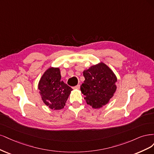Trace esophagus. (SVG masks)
<instances>
[{"label": "esophagus", "mask_w": 154, "mask_h": 154, "mask_svg": "<svg viewBox=\"0 0 154 154\" xmlns=\"http://www.w3.org/2000/svg\"><path fill=\"white\" fill-rule=\"evenodd\" d=\"M73 89H75V90H79V89H80V85H79V84H78V85L73 87Z\"/></svg>", "instance_id": "34e87169"}]
</instances>
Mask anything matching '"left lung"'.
I'll use <instances>...</instances> for the list:
<instances>
[{
  "mask_svg": "<svg viewBox=\"0 0 154 154\" xmlns=\"http://www.w3.org/2000/svg\"><path fill=\"white\" fill-rule=\"evenodd\" d=\"M85 81L81 86L86 103L98 109L107 104L116 91L117 78L115 73L103 63L93 65L83 72Z\"/></svg>",
  "mask_w": 154,
  "mask_h": 154,
  "instance_id": "obj_1",
  "label": "left lung"
}]
</instances>
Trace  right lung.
<instances>
[{
    "label": "right lung",
    "instance_id": "add662e5",
    "mask_svg": "<svg viewBox=\"0 0 154 154\" xmlns=\"http://www.w3.org/2000/svg\"><path fill=\"white\" fill-rule=\"evenodd\" d=\"M61 79L59 68H50L44 73L39 82L38 89L42 100L51 109H63L72 90Z\"/></svg>",
    "mask_w": 154,
    "mask_h": 154
}]
</instances>
